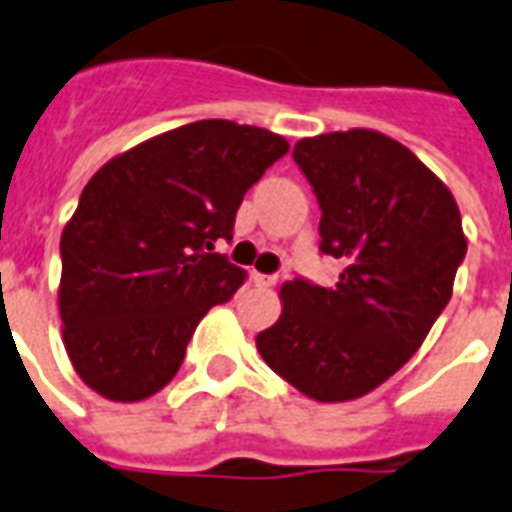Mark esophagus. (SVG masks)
<instances>
[{
    "label": "esophagus",
    "mask_w": 512,
    "mask_h": 512,
    "mask_svg": "<svg viewBox=\"0 0 512 512\" xmlns=\"http://www.w3.org/2000/svg\"><path fill=\"white\" fill-rule=\"evenodd\" d=\"M253 283L259 285V288H272L277 283L275 275H259V272H253Z\"/></svg>",
    "instance_id": "34e87169"
}]
</instances>
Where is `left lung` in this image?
Listing matches in <instances>:
<instances>
[{"mask_svg":"<svg viewBox=\"0 0 512 512\" xmlns=\"http://www.w3.org/2000/svg\"><path fill=\"white\" fill-rule=\"evenodd\" d=\"M293 160L320 205V253L344 264L331 288L296 277L256 336L261 358L307 398L339 403L390 379L425 342L465 259L451 192L376 130L301 138Z\"/></svg>","mask_w":512,"mask_h":512,"instance_id":"obj_1","label":"left lung"}]
</instances>
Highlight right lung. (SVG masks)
<instances>
[{"label": "right lung", "instance_id": "right-lung-1", "mask_svg": "<svg viewBox=\"0 0 512 512\" xmlns=\"http://www.w3.org/2000/svg\"><path fill=\"white\" fill-rule=\"evenodd\" d=\"M288 152L277 133L229 120L168 130L98 170L61 235L63 344L98 395L136 403L176 376L205 312L245 272L213 253L243 194Z\"/></svg>", "mask_w": 512, "mask_h": 512}]
</instances>
